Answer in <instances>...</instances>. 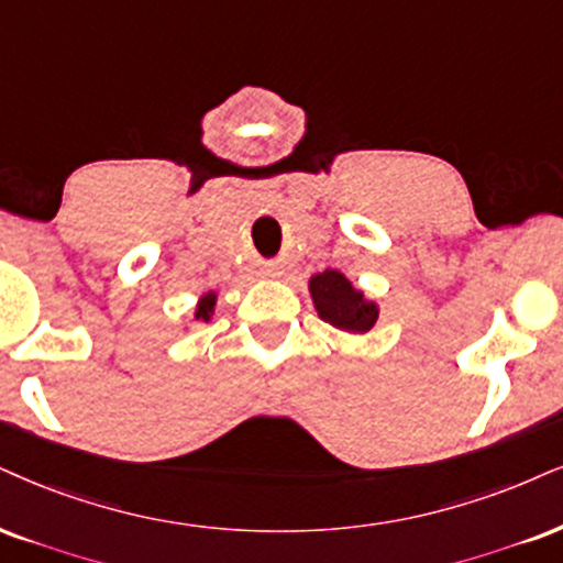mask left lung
<instances>
[{"label": "left lung", "mask_w": 563, "mask_h": 563, "mask_svg": "<svg viewBox=\"0 0 563 563\" xmlns=\"http://www.w3.org/2000/svg\"><path fill=\"white\" fill-rule=\"evenodd\" d=\"M310 295H313L318 316L336 329L363 334L378 318L376 305L365 302L363 292H357L352 282L334 268H325L323 274L310 279Z\"/></svg>", "instance_id": "1"}]
</instances>
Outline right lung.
<instances>
[{"label":"right lung","mask_w":563,"mask_h":563,"mask_svg":"<svg viewBox=\"0 0 563 563\" xmlns=\"http://www.w3.org/2000/svg\"><path fill=\"white\" fill-rule=\"evenodd\" d=\"M213 305H217V295H206V302H200L196 318H200V321H208V318H211Z\"/></svg>","instance_id":"right-lung-1"}]
</instances>
